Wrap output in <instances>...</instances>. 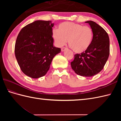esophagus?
<instances>
[{
  "instance_id": "obj_1",
  "label": "esophagus",
  "mask_w": 121,
  "mask_h": 121,
  "mask_svg": "<svg viewBox=\"0 0 121 121\" xmlns=\"http://www.w3.org/2000/svg\"><path fill=\"white\" fill-rule=\"evenodd\" d=\"M66 49H67V48H66V47H63V48H61V51H62V52H63V51L65 50Z\"/></svg>"
}]
</instances>
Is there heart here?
<instances>
[{"instance_id":"1","label":"heart","mask_w":121,"mask_h":121,"mask_svg":"<svg viewBox=\"0 0 121 121\" xmlns=\"http://www.w3.org/2000/svg\"><path fill=\"white\" fill-rule=\"evenodd\" d=\"M52 37L56 45L61 47L67 43L76 53L86 51L93 39V32L91 27L73 22H64L59 25L58 30H54Z\"/></svg>"}]
</instances>
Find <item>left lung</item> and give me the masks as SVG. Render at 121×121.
<instances>
[{
	"label": "left lung",
	"mask_w": 121,
	"mask_h": 121,
	"mask_svg": "<svg viewBox=\"0 0 121 121\" xmlns=\"http://www.w3.org/2000/svg\"><path fill=\"white\" fill-rule=\"evenodd\" d=\"M93 32L91 45L85 52L74 55L71 62L72 69L79 75L91 77L99 73L104 69L110 54L108 34L96 22L88 21Z\"/></svg>",
	"instance_id": "1"
}]
</instances>
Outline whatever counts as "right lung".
<instances>
[{
    "label": "right lung",
    "instance_id": "obj_1",
    "mask_svg": "<svg viewBox=\"0 0 121 121\" xmlns=\"http://www.w3.org/2000/svg\"><path fill=\"white\" fill-rule=\"evenodd\" d=\"M51 21L37 20L20 30L15 44L18 65L25 75L33 78L44 76L53 58L61 49L54 47Z\"/></svg>",
    "mask_w": 121,
    "mask_h": 121
}]
</instances>
